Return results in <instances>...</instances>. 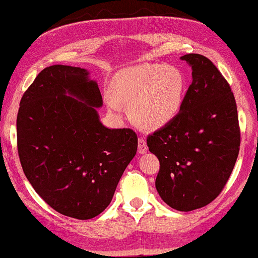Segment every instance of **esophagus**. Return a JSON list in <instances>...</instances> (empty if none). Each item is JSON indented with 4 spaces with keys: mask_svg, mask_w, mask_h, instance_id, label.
Masks as SVG:
<instances>
[{
    "mask_svg": "<svg viewBox=\"0 0 258 258\" xmlns=\"http://www.w3.org/2000/svg\"><path fill=\"white\" fill-rule=\"evenodd\" d=\"M138 151H139V154H146V152L148 151V146H147V142H146V140L143 139V138H140V139H139Z\"/></svg>",
    "mask_w": 258,
    "mask_h": 258,
    "instance_id": "obj_1",
    "label": "esophagus"
}]
</instances>
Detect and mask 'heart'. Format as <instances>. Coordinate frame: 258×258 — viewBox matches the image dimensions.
Listing matches in <instances>:
<instances>
[{
    "mask_svg": "<svg viewBox=\"0 0 258 258\" xmlns=\"http://www.w3.org/2000/svg\"><path fill=\"white\" fill-rule=\"evenodd\" d=\"M185 93V78L174 66L142 63L125 68L113 77L111 90L104 100L113 111L131 103V113L139 124L149 128L167 125L181 111Z\"/></svg>",
    "mask_w": 258,
    "mask_h": 258,
    "instance_id": "obj_1",
    "label": "heart"
}]
</instances>
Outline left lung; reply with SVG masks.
Listing matches in <instances>:
<instances>
[{"mask_svg":"<svg viewBox=\"0 0 258 258\" xmlns=\"http://www.w3.org/2000/svg\"><path fill=\"white\" fill-rule=\"evenodd\" d=\"M192 68V83L181 111L149 134L147 145L159 159L156 189L172 208L190 212L211 204L228 182L240 148L234 95L211 60L181 56Z\"/></svg>","mask_w":258,"mask_h":258,"instance_id":"obj_1","label":"left lung"}]
</instances>
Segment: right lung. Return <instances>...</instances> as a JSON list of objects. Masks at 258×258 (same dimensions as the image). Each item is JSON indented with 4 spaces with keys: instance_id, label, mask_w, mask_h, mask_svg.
Returning a JSON list of instances; mask_svg holds the SVG:
<instances>
[{
    "instance_id": "add662e5",
    "label": "right lung",
    "mask_w": 258,
    "mask_h": 258,
    "mask_svg": "<svg viewBox=\"0 0 258 258\" xmlns=\"http://www.w3.org/2000/svg\"><path fill=\"white\" fill-rule=\"evenodd\" d=\"M87 75L85 69L62 64L43 69L24 93L17 116L26 177L50 207L77 220H90L108 207L138 149L132 128L100 123L95 108L102 106V97Z\"/></svg>"
}]
</instances>
